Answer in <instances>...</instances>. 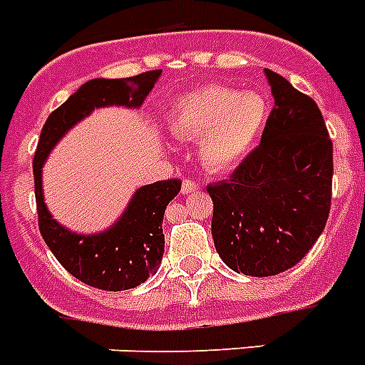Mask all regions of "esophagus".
Instances as JSON below:
<instances>
[{
    "label": "esophagus",
    "mask_w": 365,
    "mask_h": 365,
    "mask_svg": "<svg viewBox=\"0 0 365 365\" xmlns=\"http://www.w3.org/2000/svg\"><path fill=\"white\" fill-rule=\"evenodd\" d=\"M196 190H197V185L194 182V180L190 179L182 180V186H180V192H182V194H190V192H196Z\"/></svg>",
    "instance_id": "esophagus-1"
}]
</instances>
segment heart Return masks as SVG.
<instances>
[{
    "label": "heart",
    "instance_id": "heart-1",
    "mask_svg": "<svg viewBox=\"0 0 365 365\" xmlns=\"http://www.w3.org/2000/svg\"><path fill=\"white\" fill-rule=\"evenodd\" d=\"M267 101L256 90L209 84L182 96L169 110L177 137L201 139V160L215 171L232 169L250 153L267 120Z\"/></svg>",
    "mask_w": 365,
    "mask_h": 365
}]
</instances>
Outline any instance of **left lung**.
<instances>
[{
  "instance_id": "obj_1",
  "label": "left lung",
  "mask_w": 365,
  "mask_h": 365,
  "mask_svg": "<svg viewBox=\"0 0 365 365\" xmlns=\"http://www.w3.org/2000/svg\"><path fill=\"white\" fill-rule=\"evenodd\" d=\"M275 107L260 145L228 180L207 186L212 241L230 269L271 277L307 255L330 215L334 147L319 105L264 69Z\"/></svg>"
}]
</instances>
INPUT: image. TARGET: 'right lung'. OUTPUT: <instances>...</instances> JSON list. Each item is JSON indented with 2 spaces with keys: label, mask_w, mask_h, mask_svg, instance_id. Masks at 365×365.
<instances>
[{
  "label": "right lung",
  "mask_w": 365,
  "mask_h": 365,
  "mask_svg": "<svg viewBox=\"0 0 365 365\" xmlns=\"http://www.w3.org/2000/svg\"><path fill=\"white\" fill-rule=\"evenodd\" d=\"M162 71L130 78H92L52 110L41 130L34 156L35 201L39 232L56 260L84 284L109 292L139 287L158 271L164 256L165 207L180 192L179 179L156 180L137 188L128 207L110 228L98 233L67 230L52 217L43 196V165L58 141L84 116L100 107H141Z\"/></svg>",
  "instance_id": "obj_1"
}]
</instances>
